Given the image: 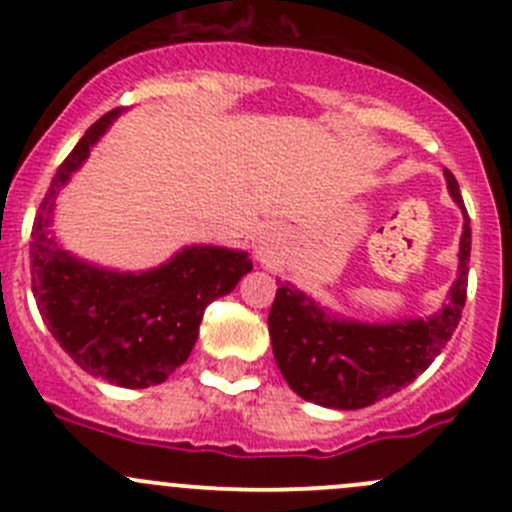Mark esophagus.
Instances as JSON below:
<instances>
[{
	"label": "esophagus",
	"instance_id": "1",
	"mask_svg": "<svg viewBox=\"0 0 512 512\" xmlns=\"http://www.w3.org/2000/svg\"><path fill=\"white\" fill-rule=\"evenodd\" d=\"M257 257H260L262 262H267L275 257V240H272L270 235L260 237V245H257Z\"/></svg>",
	"mask_w": 512,
	"mask_h": 512
}]
</instances>
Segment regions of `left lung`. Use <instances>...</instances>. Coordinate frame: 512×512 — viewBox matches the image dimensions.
Segmentation results:
<instances>
[{"label": "left lung", "instance_id": "obj_1", "mask_svg": "<svg viewBox=\"0 0 512 512\" xmlns=\"http://www.w3.org/2000/svg\"><path fill=\"white\" fill-rule=\"evenodd\" d=\"M446 180L466 223L458 250V280L441 312L394 324H364L329 317L289 282L277 287L267 317L272 354L289 389L304 401L342 411L376 404L423 374L456 332L466 307L471 218L451 170H446Z\"/></svg>", "mask_w": 512, "mask_h": 512}]
</instances>
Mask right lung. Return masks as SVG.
I'll return each mask as SVG.
<instances>
[{"mask_svg":"<svg viewBox=\"0 0 512 512\" xmlns=\"http://www.w3.org/2000/svg\"><path fill=\"white\" fill-rule=\"evenodd\" d=\"M123 108L103 113L56 170L32 227V292L51 337L91 376L126 389L168 379L195 347L203 312L252 270L247 252L185 247L148 272L76 260L49 235L54 200Z\"/></svg>","mask_w":512,"mask_h":512,"instance_id":"obj_1","label":"right lung"}]
</instances>
